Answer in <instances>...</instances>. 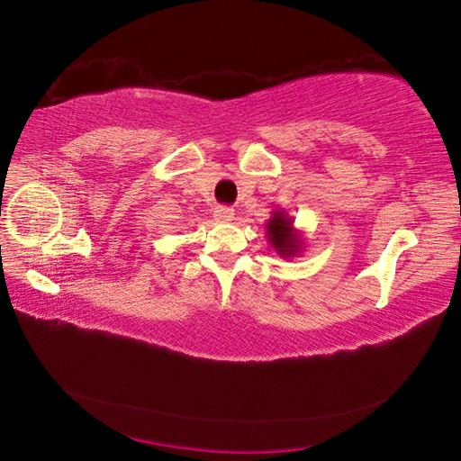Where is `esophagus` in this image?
I'll list each match as a JSON object with an SVG mask.
<instances>
[{
  "instance_id": "esophagus-1",
  "label": "esophagus",
  "mask_w": 461,
  "mask_h": 461,
  "mask_svg": "<svg viewBox=\"0 0 461 461\" xmlns=\"http://www.w3.org/2000/svg\"><path fill=\"white\" fill-rule=\"evenodd\" d=\"M213 216H216V220H220V221H231L235 212L230 206H216V210H213Z\"/></svg>"
}]
</instances>
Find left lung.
Here are the masks:
<instances>
[{
  "instance_id": "8db88e82",
  "label": "left lung",
  "mask_w": 461,
  "mask_h": 461,
  "mask_svg": "<svg viewBox=\"0 0 461 461\" xmlns=\"http://www.w3.org/2000/svg\"><path fill=\"white\" fill-rule=\"evenodd\" d=\"M265 226L267 240H269L275 253L283 259H291L303 251L304 238L301 230L294 228V220L288 216L286 210H275Z\"/></svg>"
}]
</instances>
